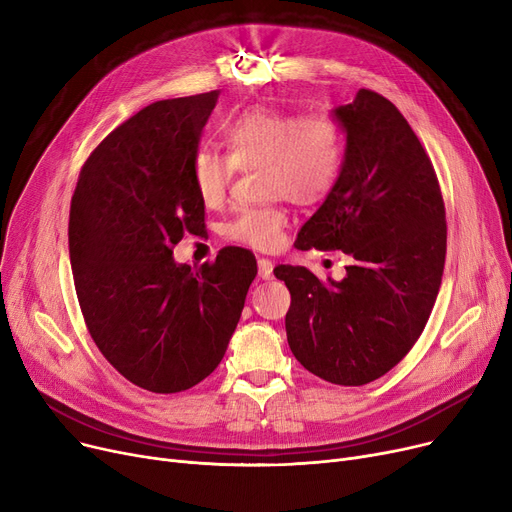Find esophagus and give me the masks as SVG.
I'll list each match as a JSON object with an SVG mask.
<instances>
[{"instance_id": "esophagus-1", "label": "esophagus", "mask_w": 512, "mask_h": 512, "mask_svg": "<svg viewBox=\"0 0 512 512\" xmlns=\"http://www.w3.org/2000/svg\"><path fill=\"white\" fill-rule=\"evenodd\" d=\"M257 265H259V278H261V280L274 278V263H272L270 259H267V257H259Z\"/></svg>"}]
</instances>
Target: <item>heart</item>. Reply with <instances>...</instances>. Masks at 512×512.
I'll list each match as a JSON object with an SVG mask.
<instances>
[{
  "instance_id": "heart-1",
  "label": "heart",
  "mask_w": 512,
  "mask_h": 512,
  "mask_svg": "<svg viewBox=\"0 0 512 512\" xmlns=\"http://www.w3.org/2000/svg\"><path fill=\"white\" fill-rule=\"evenodd\" d=\"M228 155L199 147L191 159V180L207 207H220L236 172L261 170L265 193L297 205L324 201L334 188L344 161V134L326 114L299 116L276 107H249L222 124ZM288 211L280 203L238 211L224 226V236L257 251L282 245Z\"/></svg>"
}]
</instances>
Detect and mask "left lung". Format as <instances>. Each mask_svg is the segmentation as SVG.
Returning <instances> with one entry per match:
<instances>
[{
    "label": "left lung",
    "mask_w": 512,
    "mask_h": 512,
    "mask_svg": "<svg viewBox=\"0 0 512 512\" xmlns=\"http://www.w3.org/2000/svg\"><path fill=\"white\" fill-rule=\"evenodd\" d=\"M334 116L346 130L340 176L297 247L351 255L346 278L319 282L278 265L290 290L288 346L317 378L363 386L405 359L434 309L446 259V209L432 159L396 105L359 89Z\"/></svg>",
    "instance_id": "8db88e82"
}]
</instances>
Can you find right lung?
<instances>
[{
	"label": "right lung",
	"mask_w": 512,
	"mask_h": 512,
	"mask_svg": "<svg viewBox=\"0 0 512 512\" xmlns=\"http://www.w3.org/2000/svg\"><path fill=\"white\" fill-rule=\"evenodd\" d=\"M220 91L164 99L91 151L70 203V263L87 330L128 382L155 394L197 386L220 365L257 276L222 249L199 267L172 257L205 230L191 159Z\"/></svg>",
	"instance_id": "1"
}]
</instances>
